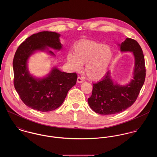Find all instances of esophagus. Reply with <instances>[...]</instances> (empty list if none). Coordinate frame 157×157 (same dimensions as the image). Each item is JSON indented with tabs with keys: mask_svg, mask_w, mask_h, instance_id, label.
Here are the masks:
<instances>
[{
	"mask_svg": "<svg viewBox=\"0 0 157 157\" xmlns=\"http://www.w3.org/2000/svg\"><path fill=\"white\" fill-rule=\"evenodd\" d=\"M83 79L82 78H81L80 77H78L77 78V83H83Z\"/></svg>",
	"mask_w": 157,
	"mask_h": 157,
	"instance_id": "1",
	"label": "esophagus"
}]
</instances>
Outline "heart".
<instances>
[{"label":"heart","instance_id":"heart-1","mask_svg":"<svg viewBox=\"0 0 157 157\" xmlns=\"http://www.w3.org/2000/svg\"><path fill=\"white\" fill-rule=\"evenodd\" d=\"M112 58V50L108 45L94 40H83L73 47V54H68L67 61L74 71L85 64V72L92 80L101 79L106 74Z\"/></svg>","mask_w":157,"mask_h":157}]
</instances>
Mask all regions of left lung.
I'll use <instances>...</instances> for the list:
<instances>
[{"label": "left lung", "mask_w": 157, "mask_h": 157, "mask_svg": "<svg viewBox=\"0 0 157 157\" xmlns=\"http://www.w3.org/2000/svg\"><path fill=\"white\" fill-rule=\"evenodd\" d=\"M122 52H132L135 57L133 79L121 86L113 84L111 74L108 72L103 79L93 83L92 95L88 99L90 108L101 115H112L123 112L136 101L146 77L144 57L138 43L132 39L126 38L120 45Z\"/></svg>", "instance_id": "left-lung-1"}]
</instances>
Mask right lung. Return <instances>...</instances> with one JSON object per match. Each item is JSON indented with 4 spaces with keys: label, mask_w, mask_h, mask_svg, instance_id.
<instances>
[{
    "label": "right lung",
    "mask_w": 157,
    "mask_h": 157,
    "mask_svg": "<svg viewBox=\"0 0 157 157\" xmlns=\"http://www.w3.org/2000/svg\"><path fill=\"white\" fill-rule=\"evenodd\" d=\"M60 34L51 31L34 34L18 47L13 59L14 85L23 102L31 109L48 112L58 108L64 101L67 92L77 82L75 72H62L52 69L48 76L36 78L28 69L27 61L36 51H45L54 56L47 47L60 50Z\"/></svg>",
    "instance_id": "1"
}]
</instances>
